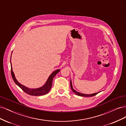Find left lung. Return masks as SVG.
<instances>
[{
	"instance_id": "8db88e82",
	"label": "left lung",
	"mask_w": 126,
	"mask_h": 126,
	"mask_svg": "<svg viewBox=\"0 0 126 126\" xmlns=\"http://www.w3.org/2000/svg\"><path fill=\"white\" fill-rule=\"evenodd\" d=\"M70 87H71V89L72 91H73V92L76 94L78 95V96H82V97H93V96H95V95H96L98 93H94V94H81L80 93L77 92V91H76L75 89H74L73 88H72L71 80H70Z\"/></svg>"
}]
</instances>
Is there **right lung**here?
<instances>
[{"instance_id":"add662e5","label":"right lung","mask_w":126,"mask_h":126,"mask_svg":"<svg viewBox=\"0 0 126 126\" xmlns=\"http://www.w3.org/2000/svg\"><path fill=\"white\" fill-rule=\"evenodd\" d=\"M10 60H11V58H10ZM10 63H11V62H10ZM60 71V69H57L53 72L50 75V76H49L47 81L43 87H40L39 88H36V89H30L20 84V83L17 80V79H16V78H15L14 72L13 71L12 67H11V76H12V78L15 83L20 88L26 93H27L29 95H31V96H36L45 95L46 94H47L49 91H50L51 88L52 87L53 78H54V77L56 75V74H58Z\"/></svg>"}]
</instances>
